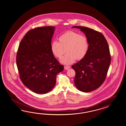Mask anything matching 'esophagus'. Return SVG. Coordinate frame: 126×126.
<instances>
[{"mask_svg": "<svg viewBox=\"0 0 126 126\" xmlns=\"http://www.w3.org/2000/svg\"><path fill=\"white\" fill-rule=\"evenodd\" d=\"M70 68H71V66H64V69L65 70H68L69 69H70Z\"/></svg>", "mask_w": 126, "mask_h": 126, "instance_id": "1", "label": "esophagus"}]
</instances>
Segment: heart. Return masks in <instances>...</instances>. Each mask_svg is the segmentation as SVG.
<instances>
[{"mask_svg": "<svg viewBox=\"0 0 126 126\" xmlns=\"http://www.w3.org/2000/svg\"><path fill=\"white\" fill-rule=\"evenodd\" d=\"M59 42L53 41L51 44V50L53 55L58 58H61L62 63L69 65L77 60L83 59L88 53L89 43L87 37L79 33L68 31L61 34L58 38Z\"/></svg>", "mask_w": 126, "mask_h": 126, "instance_id": "heart-1", "label": "heart"}]
</instances>
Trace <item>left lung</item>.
Instances as JSON below:
<instances>
[{
    "instance_id": "1",
    "label": "left lung",
    "mask_w": 126,
    "mask_h": 126,
    "mask_svg": "<svg viewBox=\"0 0 126 126\" xmlns=\"http://www.w3.org/2000/svg\"><path fill=\"white\" fill-rule=\"evenodd\" d=\"M80 29L87 37L89 49L86 56L72 65L75 71L74 84L81 92H89L99 88L106 79L110 64L109 47L103 34L87 27Z\"/></svg>"
}]
</instances>
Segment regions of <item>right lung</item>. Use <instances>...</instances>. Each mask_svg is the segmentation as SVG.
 <instances>
[{
	"mask_svg": "<svg viewBox=\"0 0 126 126\" xmlns=\"http://www.w3.org/2000/svg\"><path fill=\"white\" fill-rule=\"evenodd\" d=\"M55 27H39L28 31L20 43L16 65L23 84L32 92L46 94L56 84V76L64 70L51 50Z\"/></svg>",
	"mask_w": 126,
	"mask_h": 126,
	"instance_id": "add662e5",
	"label": "right lung"
}]
</instances>
